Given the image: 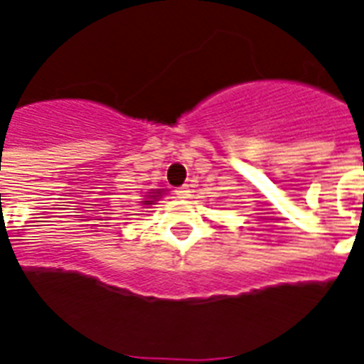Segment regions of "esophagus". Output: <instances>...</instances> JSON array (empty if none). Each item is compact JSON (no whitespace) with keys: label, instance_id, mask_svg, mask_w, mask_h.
Returning a JSON list of instances; mask_svg holds the SVG:
<instances>
[{"label":"esophagus","instance_id":"obj_1","mask_svg":"<svg viewBox=\"0 0 364 364\" xmlns=\"http://www.w3.org/2000/svg\"><path fill=\"white\" fill-rule=\"evenodd\" d=\"M176 196L179 198V200H187V198H191V188H188V185H183V187L177 188Z\"/></svg>","mask_w":364,"mask_h":364}]
</instances>
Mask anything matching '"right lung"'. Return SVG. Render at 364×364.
I'll return each mask as SVG.
<instances>
[{
	"mask_svg": "<svg viewBox=\"0 0 364 364\" xmlns=\"http://www.w3.org/2000/svg\"><path fill=\"white\" fill-rule=\"evenodd\" d=\"M163 192L164 191H161V188H159V191H155V192H149L148 196H146V198H148V200L142 201V205H154L155 201H157L159 198L163 196Z\"/></svg>",
	"mask_w": 364,
	"mask_h": 364,
	"instance_id": "right-lung-1",
	"label": "right lung"
}]
</instances>
